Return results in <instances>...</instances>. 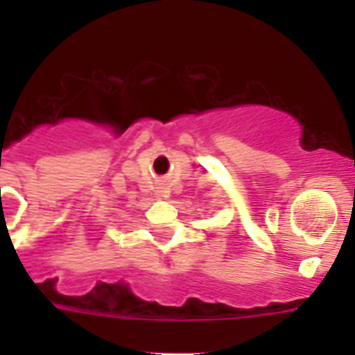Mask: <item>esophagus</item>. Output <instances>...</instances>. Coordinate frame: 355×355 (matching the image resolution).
<instances>
[{
	"mask_svg": "<svg viewBox=\"0 0 355 355\" xmlns=\"http://www.w3.org/2000/svg\"><path fill=\"white\" fill-rule=\"evenodd\" d=\"M156 193H158V197H167V195H169V191H167L166 186H162V188H158V191H156Z\"/></svg>",
	"mask_w": 355,
	"mask_h": 355,
	"instance_id": "esophagus-1",
	"label": "esophagus"
}]
</instances>
